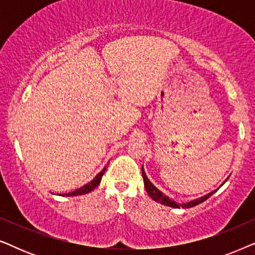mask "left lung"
I'll use <instances>...</instances> for the list:
<instances>
[{"instance_id":"8db88e82","label":"left lung","mask_w":255,"mask_h":255,"mask_svg":"<svg viewBox=\"0 0 255 255\" xmlns=\"http://www.w3.org/2000/svg\"><path fill=\"white\" fill-rule=\"evenodd\" d=\"M141 173H142V179H144L145 189H146V191H147V194L149 195V197H151L152 200H154L155 202H159V203H161L163 205H167V207L184 208V209H186V208H193V207H195V205L200 204V203H202V202H204L205 200H208V198L210 197L212 194H215L216 191H217V189H216L214 191H211V193L204 195V196L196 198V200L187 202V203L177 204L175 201H173L172 198H169L168 196H166V195L163 194V193H161V191H160L158 188H156L155 186H153V183L147 179V176H146L145 170H144V168H142V167H141ZM226 180H228V179H226Z\"/></svg>"}]
</instances>
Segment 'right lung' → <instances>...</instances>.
I'll use <instances>...</instances> for the list:
<instances>
[{"label":"right lung","mask_w":255,"mask_h":255,"mask_svg":"<svg viewBox=\"0 0 255 255\" xmlns=\"http://www.w3.org/2000/svg\"><path fill=\"white\" fill-rule=\"evenodd\" d=\"M104 172H106V167H104V168L101 170V172L97 174L95 177H94V180L90 181L89 183L85 184V186L81 187V188H79V189L72 191V193H67V194L62 195V196H78V195H83V194L90 193V191L94 190L97 186H99L100 182H101V180H102V176H103Z\"/></svg>","instance_id":"add662e5"}]
</instances>
